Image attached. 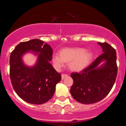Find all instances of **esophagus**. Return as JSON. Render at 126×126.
Instances as JSON below:
<instances>
[{"mask_svg":"<svg viewBox=\"0 0 126 126\" xmlns=\"http://www.w3.org/2000/svg\"><path fill=\"white\" fill-rule=\"evenodd\" d=\"M62 79H64V78H66V77H67V74H62Z\"/></svg>","mask_w":126,"mask_h":126,"instance_id":"1","label":"esophagus"}]
</instances>
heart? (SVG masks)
<instances>
[{
  "label": "heart",
  "instance_id": "heart-1",
  "mask_svg": "<svg viewBox=\"0 0 126 126\" xmlns=\"http://www.w3.org/2000/svg\"><path fill=\"white\" fill-rule=\"evenodd\" d=\"M93 58L92 52L84 48H65L60 51V55L54 53L52 61L57 69H61L65 62H69L70 69L75 72H81L87 68Z\"/></svg>",
  "mask_w": 126,
  "mask_h": 126
}]
</instances>
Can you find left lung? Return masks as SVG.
Segmentation results:
<instances>
[{
    "mask_svg": "<svg viewBox=\"0 0 126 126\" xmlns=\"http://www.w3.org/2000/svg\"><path fill=\"white\" fill-rule=\"evenodd\" d=\"M103 53L87 68L71 74L73 84L70 92L77 102L92 104L102 100L110 92L116 79V52L107 43L98 42Z\"/></svg>",
    "mask_w": 126,
    "mask_h": 126,
    "instance_id": "left-lung-1",
    "label": "left lung"
}]
</instances>
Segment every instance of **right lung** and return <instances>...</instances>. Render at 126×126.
Here are the masks:
<instances>
[{
  "instance_id": "add662e5",
  "label": "right lung",
  "mask_w": 126,
  "mask_h": 126,
  "mask_svg": "<svg viewBox=\"0 0 126 126\" xmlns=\"http://www.w3.org/2000/svg\"><path fill=\"white\" fill-rule=\"evenodd\" d=\"M52 48L38 39L20 43L10 56V78L14 91L29 103L40 105L50 100L61 75L50 64ZM32 53L37 57L32 66L24 64L23 56Z\"/></svg>"
}]
</instances>
